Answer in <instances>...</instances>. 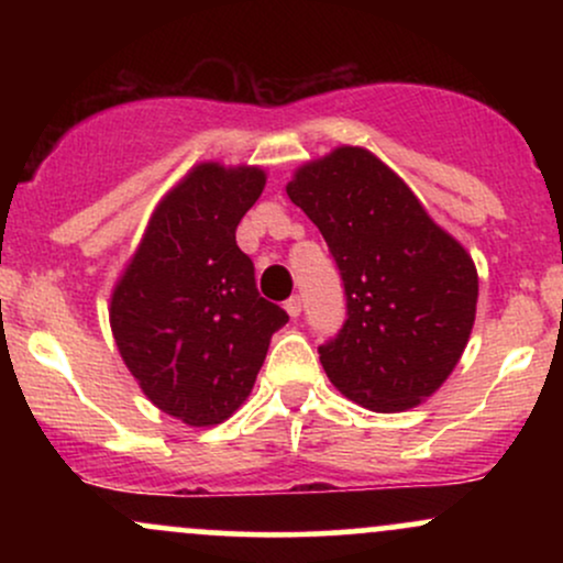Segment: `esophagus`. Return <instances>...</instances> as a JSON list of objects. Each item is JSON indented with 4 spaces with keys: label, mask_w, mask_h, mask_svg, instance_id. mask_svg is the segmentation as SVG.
Returning <instances> with one entry per match:
<instances>
[{
    "label": "esophagus",
    "mask_w": 563,
    "mask_h": 563,
    "mask_svg": "<svg viewBox=\"0 0 563 563\" xmlns=\"http://www.w3.org/2000/svg\"><path fill=\"white\" fill-rule=\"evenodd\" d=\"M286 312L290 314V318H299V314H301V296H290V299L286 301Z\"/></svg>",
    "instance_id": "esophagus-1"
}]
</instances>
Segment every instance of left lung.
Returning a JSON list of instances; mask_svg holds the SVG:
<instances>
[{
	"mask_svg": "<svg viewBox=\"0 0 563 563\" xmlns=\"http://www.w3.org/2000/svg\"><path fill=\"white\" fill-rule=\"evenodd\" d=\"M288 198L318 224L346 296L322 344L328 378L376 412L421 405L468 344L479 277L461 243L365 147H335L294 174Z\"/></svg>",
	"mask_w": 563,
	"mask_h": 563,
	"instance_id": "left-lung-1",
	"label": "left lung"
}]
</instances>
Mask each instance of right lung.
Listing matches in <instances>:
<instances>
[{
    "mask_svg": "<svg viewBox=\"0 0 563 563\" xmlns=\"http://www.w3.org/2000/svg\"><path fill=\"white\" fill-rule=\"evenodd\" d=\"M260 166L198 164L166 192L111 296V331L140 389L187 426L230 418L254 389L286 309L262 299L235 230Z\"/></svg>",
    "mask_w": 563,
    "mask_h": 563,
    "instance_id": "1",
    "label": "right lung"
}]
</instances>
